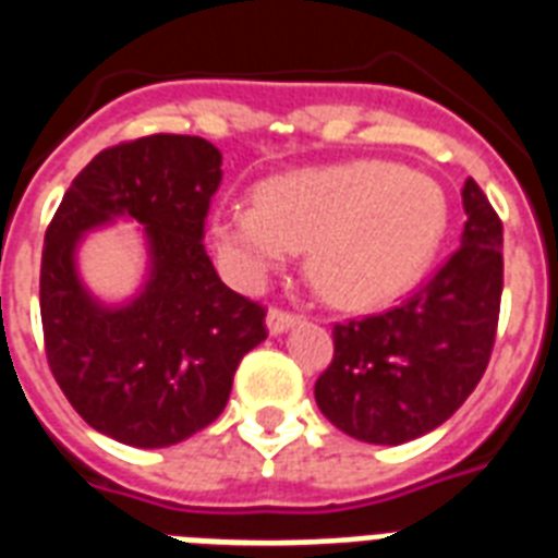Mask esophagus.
<instances>
[{"label":"esophagus","instance_id":"34e87169","mask_svg":"<svg viewBox=\"0 0 558 558\" xmlns=\"http://www.w3.org/2000/svg\"><path fill=\"white\" fill-rule=\"evenodd\" d=\"M266 322H269L271 333H283V330H289V327L295 325L298 316H295V313H292V310L271 307L269 310V318H266Z\"/></svg>","mask_w":558,"mask_h":558}]
</instances>
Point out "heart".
Instances as JSON below:
<instances>
[{
    "label": "heart",
    "mask_w": 558,
    "mask_h": 558,
    "mask_svg": "<svg viewBox=\"0 0 558 558\" xmlns=\"http://www.w3.org/2000/svg\"><path fill=\"white\" fill-rule=\"evenodd\" d=\"M448 225L441 186L386 160L271 178L257 204L216 216L219 251L242 280H260L292 248H310L313 287L333 304L365 307L410 287Z\"/></svg>",
    "instance_id": "obj_1"
}]
</instances>
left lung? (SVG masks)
Wrapping results in <instances>:
<instances>
[{"instance_id":"8db88e82","label":"left lung","mask_w":558,"mask_h":558,"mask_svg":"<svg viewBox=\"0 0 558 558\" xmlns=\"http://www.w3.org/2000/svg\"><path fill=\"white\" fill-rule=\"evenodd\" d=\"M462 245L430 280L395 307L333 325V360L318 374L316 403L354 439H418L486 374L504 295V225L474 178L462 186Z\"/></svg>"}]
</instances>
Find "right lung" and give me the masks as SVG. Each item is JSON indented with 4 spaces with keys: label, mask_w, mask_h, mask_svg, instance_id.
Returning <instances> with one entry per match:
<instances>
[{
    "label": "right lung",
    "mask_w": 558,
    "mask_h": 558,
    "mask_svg": "<svg viewBox=\"0 0 558 558\" xmlns=\"http://www.w3.org/2000/svg\"><path fill=\"white\" fill-rule=\"evenodd\" d=\"M219 166V148L202 137L125 140L81 169L46 228V360L72 410L122 445L169 448L204 430L222 415L242 356L269 336L266 307L225 287L204 251ZM113 215L147 225L153 280L128 308L101 311L71 251Z\"/></svg>",
    "instance_id": "obj_1"
}]
</instances>
